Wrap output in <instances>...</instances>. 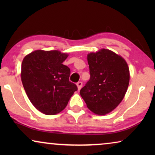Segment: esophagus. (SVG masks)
Returning a JSON list of instances; mask_svg holds the SVG:
<instances>
[{
  "instance_id": "34e87169",
  "label": "esophagus",
  "mask_w": 155,
  "mask_h": 155,
  "mask_svg": "<svg viewBox=\"0 0 155 155\" xmlns=\"http://www.w3.org/2000/svg\"><path fill=\"white\" fill-rule=\"evenodd\" d=\"M77 84V86H78V90H80L82 87V82H77V84Z\"/></svg>"
}]
</instances>
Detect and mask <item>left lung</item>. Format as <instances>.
<instances>
[{"instance_id":"1","label":"left lung","mask_w":155,"mask_h":155,"mask_svg":"<svg viewBox=\"0 0 155 155\" xmlns=\"http://www.w3.org/2000/svg\"><path fill=\"white\" fill-rule=\"evenodd\" d=\"M90 79L80 91L93 113L105 115L121 102L127 92L130 72L126 61L109 49L87 55Z\"/></svg>"}]
</instances>
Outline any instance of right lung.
<instances>
[{
	"label": "right lung",
	"instance_id": "add662e5",
	"mask_svg": "<svg viewBox=\"0 0 155 155\" xmlns=\"http://www.w3.org/2000/svg\"><path fill=\"white\" fill-rule=\"evenodd\" d=\"M68 54L59 51L36 50L23 59L21 80L36 109L46 115L60 113L77 85L69 81L71 70L63 62Z\"/></svg>",
	"mask_w": 155,
	"mask_h": 155
}]
</instances>
